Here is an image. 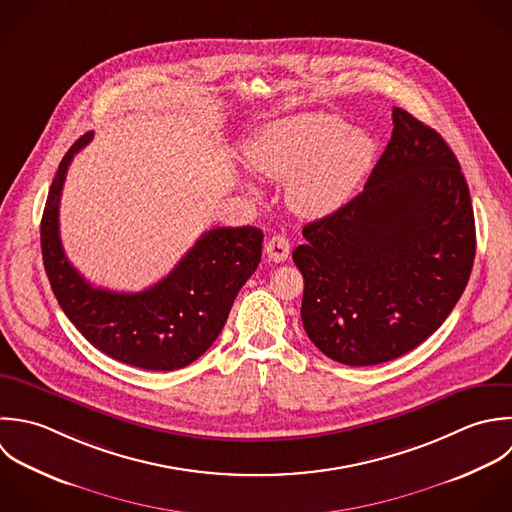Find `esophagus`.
<instances>
[{"instance_id": "obj_1", "label": "esophagus", "mask_w": 512, "mask_h": 512, "mask_svg": "<svg viewBox=\"0 0 512 512\" xmlns=\"http://www.w3.org/2000/svg\"><path fill=\"white\" fill-rule=\"evenodd\" d=\"M265 253H267V257L271 261L283 263L289 257V253H291V243H289V239L285 235H273L267 241V245H265Z\"/></svg>"}]
</instances>
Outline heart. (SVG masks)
Listing matches in <instances>:
<instances>
[{"label": "heart", "mask_w": 512, "mask_h": 512, "mask_svg": "<svg viewBox=\"0 0 512 512\" xmlns=\"http://www.w3.org/2000/svg\"><path fill=\"white\" fill-rule=\"evenodd\" d=\"M373 137L333 113H301L267 125L247 147L249 167L287 181L289 205L305 217L337 211L371 169Z\"/></svg>", "instance_id": "obj_1"}]
</instances>
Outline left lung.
<instances>
[{
  "instance_id": "left-lung-1",
  "label": "left lung",
  "mask_w": 512,
  "mask_h": 512,
  "mask_svg": "<svg viewBox=\"0 0 512 512\" xmlns=\"http://www.w3.org/2000/svg\"><path fill=\"white\" fill-rule=\"evenodd\" d=\"M365 189L303 227L293 261L315 347L351 367L393 361L449 317L475 261L469 185L445 139L401 107Z\"/></svg>"
}]
</instances>
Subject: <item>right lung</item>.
I'll use <instances>...</instances> for the list:
<instances>
[{
	"instance_id": "add662e5",
	"label": "right lung",
	"mask_w": 512,
	"mask_h": 512,
	"mask_svg": "<svg viewBox=\"0 0 512 512\" xmlns=\"http://www.w3.org/2000/svg\"><path fill=\"white\" fill-rule=\"evenodd\" d=\"M93 133L65 153L41 217V255L53 295L77 331L101 353L147 371H175L219 337L231 305L261 261L263 231L217 227L201 235L175 269L139 293L93 287L67 261L59 239V197L69 163Z\"/></svg>"
}]
</instances>
